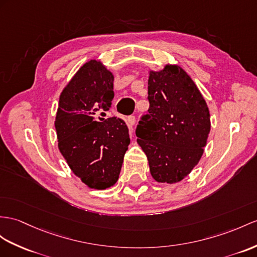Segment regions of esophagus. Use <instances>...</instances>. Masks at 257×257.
<instances>
[{
	"label": "esophagus",
	"mask_w": 257,
	"mask_h": 257,
	"mask_svg": "<svg viewBox=\"0 0 257 257\" xmlns=\"http://www.w3.org/2000/svg\"><path fill=\"white\" fill-rule=\"evenodd\" d=\"M126 122H127V125L130 127H132L133 125L136 123V117L134 116V115H130V116H127V120H126Z\"/></svg>",
	"instance_id": "obj_1"
}]
</instances>
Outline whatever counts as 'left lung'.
Listing matches in <instances>:
<instances>
[{
	"label": "left lung",
	"mask_w": 257,
	"mask_h": 257,
	"mask_svg": "<svg viewBox=\"0 0 257 257\" xmlns=\"http://www.w3.org/2000/svg\"><path fill=\"white\" fill-rule=\"evenodd\" d=\"M148 113L136 127L137 143L146 154L157 182L185 178L201 159L210 131L207 103L182 68L167 65L150 72Z\"/></svg>",
	"instance_id": "8db88e82"
}]
</instances>
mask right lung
<instances>
[{
    "instance_id": "obj_1",
    "label": "right lung",
    "mask_w": 257,
    "mask_h": 257,
    "mask_svg": "<svg viewBox=\"0 0 257 257\" xmlns=\"http://www.w3.org/2000/svg\"><path fill=\"white\" fill-rule=\"evenodd\" d=\"M113 97V75L95 60L79 68L60 96L59 149L75 176L92 189L116 182L130 145L122 118H96L98 111H109Z\"/></svg>"
}]
</instances>
